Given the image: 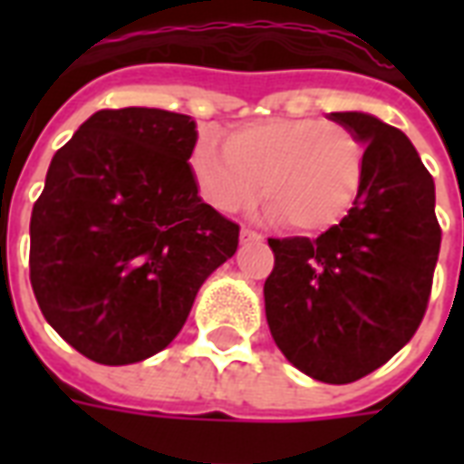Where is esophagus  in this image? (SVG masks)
<instances>
[{
    "mask_svg": "<svg viewBox=\"0 0 464 464\" xmlns=\"http://www.w3.org/2000/svg\"><path fill=\"white\" fill-rule=\"evenodd\" d=\"M251 241H261V236L251 228H241V243H251Z\"/></svg>",
    "mask_w": 464,
    "mask_h": 464,
    "instance_id": "34e87169",
    "label": "esophagus"
}]
</instances>
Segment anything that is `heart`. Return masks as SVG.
<instances>
[{"mask_svg": "<svg viewBox=\"0 0 464 464\" xmlns=\"http://www.w3.org/2000/svg\"><path fill=\"white\" fill-rule=\"evenodd\" d=\"M191 171L206 201L218 211L248 208L258 193L266 216L295 231L333 228L358 201L365 151L358 136L323 119H261L236 126L218 141L203 133L193 143Z\"/></svg>", "mask_w": 464, "mask_h": 464, "instance_id": "obj_1", "label": "heart"}]
</instances>
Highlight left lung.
Listing matches in <instances>:
<instances>
[{
	"instance_id": "left-lung-1",
	"label": "left lung",
	"mask_w": 464,
	"mask_h": 464,
	"mask_svg": "<svg viewBox=\"0 0 464 464\" xmlns=\"http://www.w3.org/2000/svg\"><path fill=\"white\" fill-rule=\"evenodd\" d=\"M358 136L365 173L348 216L318 238H271L266 321L308 378L345 385L385 365L415 335L440 253L435 181L395 126L333 111Z\"/></svg>"
}]
</instances>
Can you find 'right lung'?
<instances>
[{"instance_id": "obj_1", "label": "right lung", "mask_w": 464, "mask_h": 464, "mask_svg": "<svg viewBox=\"0 0 464 464\" xmlns=\"http://www.w3.org/2000/svg\"><path fill=\"white\" fill-rule=\"evenodd\" d=\"M196 139L186 114L104 109L49 163L29 223L32 288L46 323L94 362L166 348L238 248V226L198 196Z\"/></svg>"}]
</instances>
